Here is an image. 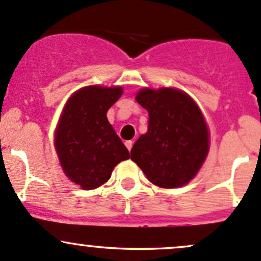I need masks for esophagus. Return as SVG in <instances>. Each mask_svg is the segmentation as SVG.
<instances>
[{"mask_svg":"<svg viewBox=\"0 0 261 261\" xmlns=\"http://www.w3.org/2000/svg\"><path fill=\"white\" fill-rule=\"evenodd\" d=\"M133 144H134V142L131 141V140H128V141H125V146L127 147L128 151H131V149H133Z\"/></svg>","mask_w":261,"mask_h":261,"instance_id":"esophagus-1","label":"esophagus"}]
</instances>
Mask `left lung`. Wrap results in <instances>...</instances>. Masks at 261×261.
Here are the masks:
<instances>
[{"label":"left lung","instance_id":"left-lung-1","mask_svg":"<svg viewBox=\"0 0 261 261\" xmlns=\"http://www.w3.org/2000/svg\"><path fill=\"white\" fill-rule=\"evenodd\" d=\"M136 101L149 112V127L134 144L131 160L160 188L188 184L209 150V133L201 111L185 92L175 89H144Z\"/></svg>","mask_w":261,"mask_h":261}]
</instances>
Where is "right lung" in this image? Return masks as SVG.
Segmentation results:
<instances>
[{
	"mask_svg": "<svg viewBox=\"0 0 261 261\" xmlns=\"http://www.w3.org/2000/svg\"><path fill=\"white\" fill-rule=\"evenodd\" d=\"M121 94V87H85L71 96L62 112L55 146L65 174L84 190L105 184L114 167L130 158L106 117Z\"/></svg>",
	"mask_w": 261,
	"mask_h": 261,
	"instance_id": "1",
	"label": "right lung"
}]
</instances>
